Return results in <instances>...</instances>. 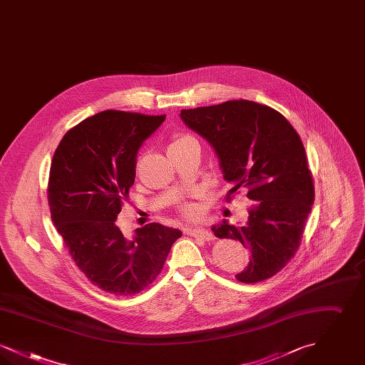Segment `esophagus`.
I'll list each match as a JSON object with an SVG mask.
<instances>
[{
  "label": "esophagus",
  "instance_id": "esophagus-1",
  "mask_svg": "<svg viewBox=\"0 0 365 365\" xmlns=\"http://www.w3.org/2000/svg\"><path fill=\"white\" fill-rule=\"evenodd\" d=\"M186 234H189L191 237H195V238H201L204 241L215 240V235L205 228H186Z\"/></svg>",
  "mask_w": 365,
  "mask_h": 365
}]
</instances>
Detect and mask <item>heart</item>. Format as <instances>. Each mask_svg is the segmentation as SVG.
Returning <instances> with one entry per match:
<instances>
[{
	"mask_svg": "<svg viewBox=\"0 0 365 365\" xmlns=\"http://www.w3.org/2000/svg\"><path fill=\"white\" fill-rule=\"evenodd\" d=\"M190 142H195L197 143V140L194 137H191V135H187V134H182V135H178V137H175L174 140L170 143V146H168V150H171V149H174V148H178V146H182V145H185V143H190ZM183 213H185V216L186 217H195L197 216V213H198V210L195 207H192V205H186L185 208H183Z\"/></svg>",
	"mask_w": 365,
	"mask_h": 365,
	"instance_id": "obj_1",
	"label": "heart"
}]
</instances>
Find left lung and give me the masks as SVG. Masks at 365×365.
Instances as JSON below:
<instances>
[{"label":"left lung","mask_w":365,"mask_h":365,"mask_svg":"<svg viewBox=\"0 0 365 365\" xmlns=\"http://www.w3.org/2000/svg\"><path fill=\"white\" fill-rule=\"evenodd\" d=\"M180 119L215 150L232 185L230 194L242 187L255 201L245 225L223 220L212 228L252 253L235 278L256 283L274 277L294 256L312 209V176L299 135L278 110L247 100L183 109Z\"/></svg>","instance_id":"8db88e82"}]
</instances>
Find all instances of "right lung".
Segmentation results:
<instances>
[{"label": "right lung", "instance_id": "right-lung-1", "mask_svg": "<svg viewBox=\"0 0 365 365\" xmlns=\"http://www.w3.org/2000/svg\"><path fill=\"white\" fill-rule=\"evenodd\" d=\"M164 120L165 115L104 110L71 128L53 156V223L79 269L110 294H137L149 286L182 237L150 223L127 240L115 223L134 185L138 149Z\"/></svg>", "mask_w": 365, "mask_h": 365}]
</instances>
